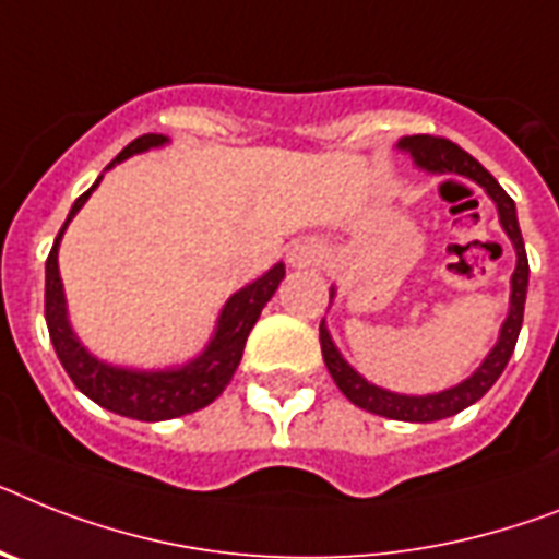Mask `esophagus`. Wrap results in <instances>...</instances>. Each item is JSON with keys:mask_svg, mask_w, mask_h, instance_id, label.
Returning <instances> with one entry per match:
<instances>
[{"mask_svg": "<svg viewBox=\"0 0 559 559\" xmlns=\"http://www.w3.org/2000/svg\"><path fill=\"white\" fill-rule=\"evenodd\" d=\"M322 257V246L317 239H299L294 242L288 251V262L294 269H308V265H317Z\"/></svg>", "mask_w": 559, "mask_h": 559, "instance_id": "obj_1", "label": "esophagus"}]
</instances>
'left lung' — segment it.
<instances>
[{"instance_id":"8db88e82","label":"left lung","mask_w":559,"mask_h":559,"mask_svg":"<svg viewBox=\"0 0 559 559\" xmlns=\"http://www.w3.org/2000/svg\"><path fill=\"white\" fill-rule=\"evenodd\" d=\"M400 147L414 156V163H417L419 168L431 170V174H463V177L474 179V182L486 188L488 197L497 202L502 228H506V234H509L511 242H514V251H518V269H514V276H511V308L506 322H502L500 340H497V345L486 357V362H483L468 380L454 385V389L428 396L394 394V391H382L377 389V385H371L368 380H362V377L340 357V352H336L334 343H331L325 325H320V345L322 359H325V366H329L331 377H334L336 389L343 391L354 405L389 419L435 423V419L454 417V414H460L463 408L477 403L479 396L488 394V389L500 380L502 368L509 366L511 354H514V345H518L520 329H523L525 290H528V257H525L523 234H520L514 200L502 191L500 182H497L472 154H465L463 147L454 145L451 140H445V136H428V133L403 136V140H400ZM331 297H334V290H331Z\"/></svg>"}]
</instances>
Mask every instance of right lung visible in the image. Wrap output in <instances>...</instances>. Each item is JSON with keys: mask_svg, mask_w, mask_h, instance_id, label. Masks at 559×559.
Segmentation results:
<instances>
[{"mask_svg": "<svg viewBox=\"0 0 559 559\" xmlns=\"http://www.w3.org/2000/svg\"><path fill=\"white\" fill-rule=\"evenodd\" d=\"M163 133H145V136L133 140L131 145L124 147L114 163H122L128 156L163 145ZM96 186H99V179L94 182V188ZM94 188H87L80 200L73 202L71 214L59 228L53 248L48 253V262H45V320H48L53 352H57L59 362L73 380V385L85 396H91L96 405L108 408V412L142 419V423H159V419H174L182 417V414L200 412V408H205L207 403H214L216 396L223 394L234 371H237L242 352H246L248 334H251L253 322L260 320L265 302L274 297L276 285L283 283L285 265L283 262L274 265L269 274H262L257 283L246 285L225 302L219 322H216L214 340L188 366L174 368V371H124V368L105 366V362H99L82 348L80 340L73 336L71 325H68L62 280H59L57 265L59 239H62L68 223L85 205Z\"/></svg>", "mask_w": 559, "mask_h": 559, "instance_id": "add662e5", "label": "right lung"}]
</instances>
